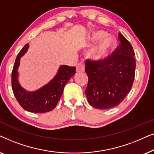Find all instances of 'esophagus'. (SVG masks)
<instances>
[{
	"instance_id": "1",
	"label": "esophagus",
	"mask_w": 154,
	"mask_h": 154,
	"mask_svg": "<svg viewBox=\"0 0 154 154\" xmlns=\"http://www.w3.org/2000/svg\"><path fill=\"white\" fill-rule=\"evenodd\" d=\"M76 70H77V72H83L85 71V65L82 63H79V64L77 65Z\"/></svg>"
}]
</instances>
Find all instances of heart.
I'll list each match as a JSON object with an SVG mask.
<instances>
[{"mask_svg": "<svg viewBox=\"0 0 154 154\" xmlns=\"http://www.w3.org/2000/svg\"><path fill=\"white\" fill-rule=\"evenodd\" d=\"M106 35L103 31H96L92 34L91 39L93 42L101 39ZM114 44V40L110 36L103 38L98 44L93 47L89 51V56L94 60H100L104 59L108 56V53L112 48Z\"/></svg>", "mask_w": 154, "mask_h": 154, "instance_id": "b5f03b06", "label": "heart"}]
</instances>
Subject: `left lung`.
<instances>
[{
	"label": "left lung",
	"mask_w": 154,
	"mask_h": 154,
	"mask_svg": "<svg viewBox=\"0 0 154 154\" xmlns=\"http://www.w3.org/2000/svg\"><path fill=\"white\" fill-rule=\"evenodd\" d=\"M120 44L103 60H86L88 102L98 109L118 106L130 91L134 82L136 61L130 43L119 33Z\"/></svg>",
	"instance_id": "1"
}]
</instances>
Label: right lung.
<instances>
[{
	"instance_id": "add662e5",
	"label": "right lung",
	"mask_w": 154,
	"mask_h": 154,
	"mask_svg": "<svg viewBox=\"0 0 154 154\" xmlns=\"http://www.w3.org/2000/svg\"><path fill=\"white\" fill-rule=\"evenodd\" d=\"M26 44L18 53L12 72V88L20 105L29 112L42 113L52 110L62 96L65 85L75 75V67L60 65L55 77L40 89L29 91L20 85L18 80V67L20 59L28 51Z\"/></svg>"
}]
</instances>
